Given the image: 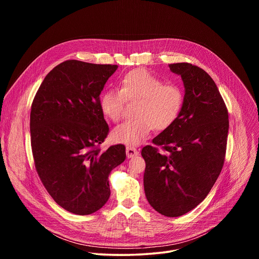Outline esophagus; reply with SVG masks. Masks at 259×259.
<instances>
[{"mask_svg": "<svg viewBox=\"0 0 259 259\" xmlns=\"http://www.w3.org/2000/svg\"><path fill=\"white\" fill-rule=\"evenodd\" d=\"M139 152L135 149V147L133 146H127L126 147V155H127V158H134L136 156H138Z\"/></svg>", "mask_w": 259, "mask_h": 259, "instance_id": "obj_1", "label": "esophagus"}]
</instances>
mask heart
<instances>
[{
    "label": "heart",
    "instance_id": "obj_1",
    "mask_svg": "<svg viewBox=\"0 0 259 259\" xmlns=\"http://www.w3.org/2000/svg\"><path fill=\"white\" fill-rule=\"evenodd\" d=\"M138 100L135 119L128 120L112 131L115 142L138 145L155 128L168 129L178 118L183 104V92L174 83L163 80L145 68H134L122 78L119 90H107L99 98L103 115L112 122H119L126 101Z\"/></svg>",
    "mask_w": 259,
    "mask_h": 259
}]
</instances>
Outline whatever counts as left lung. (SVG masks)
Segmentation results:
<instances>
[{
  "label": "left lung",
  "instance_id": "left-lung-1",
  "mask_svg": "<svg viewBox=\"0 0 259 259\" xmlns=\"http://www.w3.org/2000/svg\"><path fill=\"white\" fill-rule=\"evenodd\" d=\"M169 67L181 76L186 88L182 108L176 121L153 139L156 146H144L141 156L147 201L162 215L177 217L207 197L224 167L229 113L204 69L188 62Z\"/></svg>",
  "mask_w": 259,
  "mask_h": 259
}]
</instances>
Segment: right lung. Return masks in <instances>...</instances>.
Returning a JSON list of instances; mask_svg holds the SVG:
<instances>
[{"label":"right lung","mask_w":259,"mask_h":259,"mask_svg":"<svg viewBox=\"0 0 259 259\" xmlns=\"http://www.w3.org/2000/svg\"><path fill=\"white\" fill-rule=\"evenodd\" d=\"M118 65L66 60L55 66L31 103L34 167L52 199L66 211L88 215L110 195L108 175L126 159L123 144L100 151L109 128L100 93Z\"/></svg>","instance_id":"add662e5"}]
</instances>
